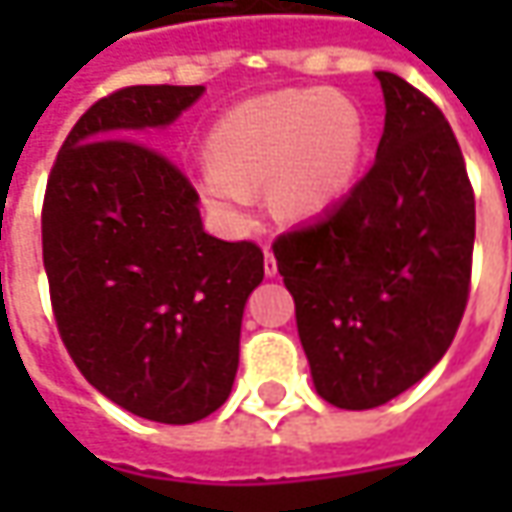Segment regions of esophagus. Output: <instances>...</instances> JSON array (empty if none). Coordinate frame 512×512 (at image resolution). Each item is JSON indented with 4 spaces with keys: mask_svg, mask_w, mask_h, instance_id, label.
<instances>
[{
    "mask_svg": "<svg viewBox=\"0 0 512 512\" xmlns=\"http://www.w3.org/2000/svg\"><path fill=\"white\" fill-rule=\"evenodd\" d=\"M265 273L267 276H276L279 273V267H276V256H273V250L265 245Z\"/></svg>",
    "mask_w": 512,
    "mask_h": 512,
    "instance_id": "esophagus-1",
    "label": "esophagus"
}]
</instances>
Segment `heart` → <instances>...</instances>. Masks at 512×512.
Listing matches in <instances>:
<instances>
[{
    "label": "heart",
    "instance_id": "b5f03b06",
    "mask_svg": "<svg viewBox=\"0 0 512 512\" xmlns=\"http://www.w3.org/2000/svg\"><path fill=\"white\" fill-rule=\"evenodd\" d=\"M364 150L359 108L330 90H279L233 108L213 128L202 190L222 213L242 216L250 187L270 182V207L307 219L350 190Z\"/></svg>",
    "mask_w": 512,
    "mask_h": 512
}]
</instances>
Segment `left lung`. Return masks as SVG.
<instances>
[{
  "label": "left lung",
  "mask_w": 512,
  "mask_h": 512,
  "mask_svg": "<svg viewBox=\"0 0 512 512\" xmlns=\"http://www.w3.org/2000/svg\"><path fill=\"white\" fill-rule=\"evenodd\" d=\"M373 168L316 222L273 242L319 396L370 410L430 373L462 325L476 196L456 133L430 96L379 70Z\"/></svg>",
  "instance_id": "8db88e82"
}]
</instances>
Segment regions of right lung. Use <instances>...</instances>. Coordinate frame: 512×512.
Returning a JSON list of instances; mask_svg holds the SVG:
<instances>
[{"label":"right lung","instance_id":"right-lung-1","mask_svg":"<svg viewBox=\"0 0 512 512\" xmlns=\"http://www.w3.org/2000/svg\"><path fill=\"white\" fill-rule=\"evenodd\" d=\"M202 90L130 85L93 102L62 142L42 205L50 307L70 359L110 402L162 424L225 404L245 302L265 279L262 247L205 233L196 187L136 139Z\"/></svg>","mask_w":512,"mask_h":512}]
</instances>
